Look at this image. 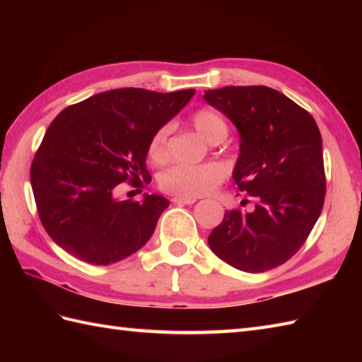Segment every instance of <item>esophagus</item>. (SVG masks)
Instances as JSON below:
<instances>
[{"instance_id": "esophagus-1", "label": "esophagus", "mask_w": 362, "mask_h": 362, "mask_svg": "<svg viewBox=\"0 0 362 362\" xmlns=\"http://www.w3.org/2000/svg\"><path fill=\"white\" fill-rule=\"evenodd\" d=\"M173 204H177V205H191L196 202V199H188V197H173L171 199Z\"/></svg>"}]
</instances>
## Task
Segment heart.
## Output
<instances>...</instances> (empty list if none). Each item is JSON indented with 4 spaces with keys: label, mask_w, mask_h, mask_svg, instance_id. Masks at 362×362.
I'll list each match as a JSON object with an SVG mask.
<instances>
[{
    "label": "heart",
    "mask_w": 362,
    "mask_h": 362,
    "mask_svg": "<svg viewBox=\"0 0 362 362\" xmlns=\"http://www.w3.org/2000/svg\"><path fill=\"white\" fill-rule=\"evenodd\" d=\"M191 124L204 136L206 141H222L228 134V124L222 115L204 107L191 115ZM171 134V124L160 126L152 134L148 153L156 163H163L168 160V138ZM228 175V169L221 161H210L202 165H175L160 175L158 185L168 194L175 197L194 199L209 194Z\"/></svg>",
    "instance_id": "obj_1"
}]
</instances>
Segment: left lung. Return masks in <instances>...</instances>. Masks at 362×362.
<instances>
[{
	"label": "left lung",
	"instance_id": "8db88e82",
	"mask_svg": "<svg viewBox=\"0 0 362 362\" xmlns=\"http://www.w3.org/2000/svg\"><path fill=\"white\" fill-rule=\"evenodd\" d=\"M205 101L240 130L235 183L255 210L226 211L209 244L244 272H266L294 257L320 216L327 179L322 136L311 115L264 86L206 90Z\"/></svg>",
	"mask_w": 362,
	"mask_h": 362
}]
</instances>
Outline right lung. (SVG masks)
I'll use <instances>...</instances> for the list:
<instances>
[{
  "instance_id": "add662e5",
  "label": "right lung",
  "mask_w": 362,
  "mask_h": 362,
  "mask_svg": "<svg viewBox=\"0 0 362 362\" xmlns=\"http://www.w3.org/2000/svg\"><path fill=\"white\" fill-rule=\"evenodd\" d=\"M193 95V88H118L54 118L30 165L38 216L54 243L86 263L107 266L149 241L169 202L157 194L118 201L115 191L122 182L143 187L152 134Z\"/></svg>"
}]
</instances>
